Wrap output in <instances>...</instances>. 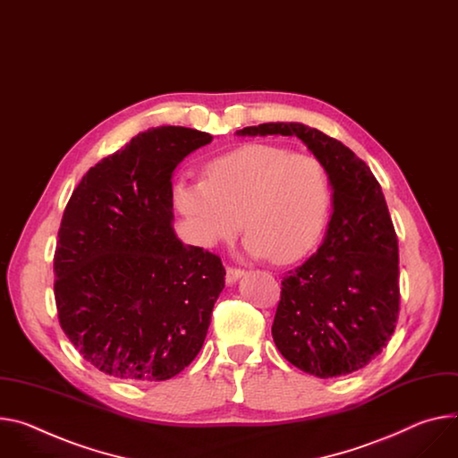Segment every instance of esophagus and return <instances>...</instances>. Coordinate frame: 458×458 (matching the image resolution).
I'll use <instances>...</instances> for the list:
<instances>
[{"label":"esophagus","instance_id":"obj_1","mask_svg":"<svg viewBox=\"0 0 458 458\" xmlns=\"http://www.w3.org/2000/svg\"><path fill=\"white\" fill-rule=\"evenodd\" d=\"M244 272L241 268H233V267H226V283L233 284Z\"/></svg>","mask_w":458,"mask_h":458}]
</instances>
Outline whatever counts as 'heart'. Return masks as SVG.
<instances>
[{
    "mask_svg": "<svg viewBox=\"0 0 458 458\" xmlns=\"http://www.w3.org/2000/svg\"><path fill=\"white\" fill-rule=\"evenodd\" d=\"M174 199L202 246L235 237L242 221L248 252L293 263L319 241L332 186L316 157L248 144L208 162L204 181H179Z\"/></svg>",
    "mask_w": 458,
    "mask_h": 458,
    "instance_id": "heart-1",
    "label": "heart"
}]
</instances>
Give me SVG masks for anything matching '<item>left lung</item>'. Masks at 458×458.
Here are the masks:
<instances>
[{
    "label": "left lung",
    "instance_id": "8db88e82",
    "mask_svg": "<svg viewBox=\"0 0 458 458\" xmlns=\"http://www.w3.org/2000/svg\"><path fill=\"white\" fill-rule=\"evenodd\" d=\"M237 135L298 137L327 168L328 230L318 252L284 274L272 338L318 378L360 370L387 347L400 310L398 237L382 186L347 146L305 123H259Z\"/></svg>",
    "mask_w": 458,
    "mask_h": 458
}]
</instances>
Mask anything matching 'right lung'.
Wrapping results in <instances>:
<instances>
[{
  "label": "right lung",
  "mask_w": 458,
  "mask_h": 458,
  "mask_svg": "<svg viewBox=\"0 0 458 458\" xmlns=\"http://www.w3.org/2000/svg\"><path fill=\"white\" fill-rule=\"evenodd\" d=\"M212 135L160 126L102 158L74 188L55 252L69 342L98 370L170 380L199 354L225 288L221 258L174 232L172 175Z\"/></svg>",
  "instance_id": "1"
}]
</instances>
